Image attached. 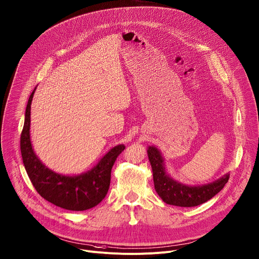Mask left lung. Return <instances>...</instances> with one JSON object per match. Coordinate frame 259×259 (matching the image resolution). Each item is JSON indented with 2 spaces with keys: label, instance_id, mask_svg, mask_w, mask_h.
I'll use <instances>...</instances> for the list:
<instances>
[{
  "label": "left lung",
  "instance_id": "8db88e82",
  "mask_svg": "<svg viewBox=\"0 0 259 259\" xmlns=\"http://www.w3.org/2000/svg\"><path fill=\"white\" fill-rule=\"evenodd\" d=\"M148 156L153 170L155 191L169 205L181 206V207L198 206L214 197L229 180V175L227 174L209 184L187 186L173 180L165 173L163 159L156 148L149 147Z\"/></svg>",
  "mask_w": 259,
  "mask_h": 259
}]
</instances>
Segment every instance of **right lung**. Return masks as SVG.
Masks as SVG:
<instances>
[{"mask_svg":"<svg viewBox=\"0 0 259 259\" xmlns=\"http://www.w3.org/2000/svg\"><path fill=\"white\" fill-rule=\"evenodd\" d=\"M34 91L28 100L21 134L23 162L34 188L44 199L67 210L82 211L95 207L107 195L111 168L125 146L118 145L111 149L88 173L74 177L54 173L40 162L31 146L30 110Z\"/></svg>","mask_w":259,"mask_h":259,"instance_id":"right-lung-1","label":"right lung"}]
</instances>
